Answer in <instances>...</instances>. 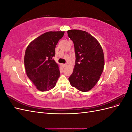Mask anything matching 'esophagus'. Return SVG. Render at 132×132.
Returning a JSON list of instances; mask_svg holds the SVG:
<instances>
[{
  "label": "esophagus",
  "mask_w": 132,
  "mask_h": 132,
  "mask_svg": "<svg viewBox=\"0 0 132 132\" xmlns=\"http://www.w3.org/2000/svg\"><path fill=\"white\" fill-rule=\"evenodd\" d=\"M67 66V64H62V67H63V68L66 67Z\"/></svg>",
  "instance_id": "34e87169"
}]
</instances>
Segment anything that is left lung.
Masks as SVG:
<instances>
[{
  "mask_svg": "<svg viewBox=\"0 0 132 132\" xmlns=\"http://www.w3.org/2000/svg\"><path fill=\"white\" fill-rule=\"evenodd\" d=\"M74 43L75 65L69 78L70 85L78 90L86 92L99 80L105 65L103 52L98 41L86 31H67Z\"/></svg>",
  "mask_w": 132,
  "mask_h": 132,
  "instance_id": "left-lung-1",
  "label": "left lung"
}]
</instances>
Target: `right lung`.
I'll list each match as a JSON object with an SVG mask.
<instances>
[{"instance_id":"1","label":"right lung","mask_w":132,"mask_h":132,"mask_svg":"<svg viewBox=\"0 0 132 132\" xmlns=\"http://www.w3.org/2000/svg\"><path fill=\"white\" fill-rule=\"evenodd\" d=\"M64 31H50L32 41L25 51L24 64L27 76L41 91L53 89L60 76L58 64L52 59L55 48Z\"/></svg>"}]
</instances>
